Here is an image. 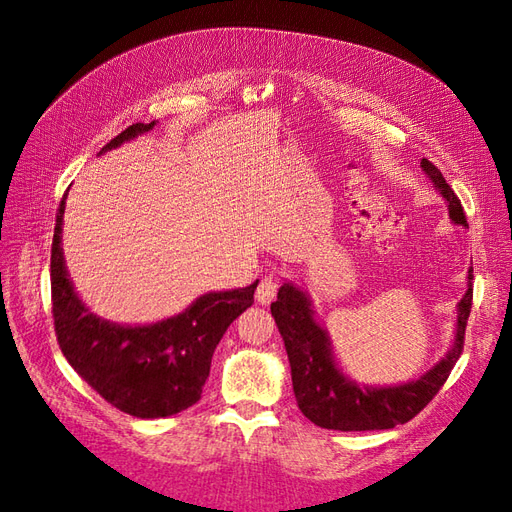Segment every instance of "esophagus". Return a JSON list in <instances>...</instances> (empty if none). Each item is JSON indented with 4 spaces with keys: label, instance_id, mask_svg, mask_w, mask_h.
I'll use <instances>...</instances> for the list:
<instances>
[{
    "label": "esophagus",
    "instance_id": "34e87169",
    "mask_svg": "<svg viewBox=\"0 0 512 512\" xmlns=\"http://www.w3.org/2000/svg\"><path fill=\"white\" fill-rule=\"evenodd\" d=\"M277 288H280V280H277L275 273H267L262 277L258 288H256V301L260 305H269L277 297Z\"/></svg>",
    "mask_w": 512,
    "mask_h": 512
}]
</instances>
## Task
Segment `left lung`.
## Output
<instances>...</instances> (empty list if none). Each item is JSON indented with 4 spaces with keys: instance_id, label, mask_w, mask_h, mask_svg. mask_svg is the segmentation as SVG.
Here are the masks:
<instances>
[{
    "instance_id": "left-lung-1",
    "label": "left lung",
    "mask_w": 512,
    "mask_h": 512,
    "mask_svg": "<svg viewBox=\"0 0 512 512\" xmlns=\"http://www.w3.org/2000/svg\"><path fill=\"white\" fill-rule=\"evenodd\" d=\"M421 168L446 200L453 224L468 228L459 198L440 170L425 158L421 160ZM466 280L468 290L457 303L455 342L451 350L423 376L391 386L359 384L344 374L333 354L327 329L316 320L309 294L294 282H284L277 292V301L271 303V314L288 352L292 389L299 410L314 425L337 431L393 429L395 425L408 423L436 397L461 356L472 307V267Z\"/></svg>"
}]
</instances>
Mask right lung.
<instances>
[{"instance_id":"1","label":"right lung","mask_w":512,"mask_h":512,"mask_svg":"<svg viewBox=\"0 0 512 512\" xmlns=\"http://www.w3.org/2000/svg\"><path fill=\"white\" fill-rule=\"evenodd\" d=\"M156 121L134 123L100 153L134 141ZM66 196L57 209L51 250L55 333L61 352L108 404L136 418L173 416L194 406L203 393L215 346L230 322L254 303L258 280L245 288L207 292L181 314L151 324H117L89 312L66 269L61 228Z\"/></svg>"}]
</instances>
